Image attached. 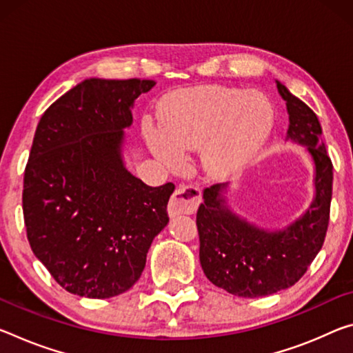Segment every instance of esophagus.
I'll use <instances>...</instances> for the list:
<instances>
[{
	"label": "esophagus",
	"instance_id": "1",
	"mask_svg": "<svg viewBox=\"0 0 353 353\" xmlns=\"http://www.w3.org/2000/svg\"><path fill=\"white\" fill-rule=\"evenodd\" d=\"M201 204V192L194 185H181L171 196L168 212L171 216L181 214H194Z\"/></svg>",
	"mask_w": 353,
	"mask_h": 353
}]
</instances>
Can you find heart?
Wrapping results in <instances>:
<instances>
[{"instance_id": "heart-1", "label": "heart", "mask_w": 353, "mask_h": 353, "mask_svg": "<svg viewBox=\"0 0 353 353\" xmlns=\"http://www.w3.org/2000/svg\"><path fill=\"white\" fill-rule=\"evenodd\" d=\"M275 124V111L264 94L228 86L183 89L168 97L161 127L146 125L148 144L168 166L182 152L199 149L201 166L212 179L243 171L264 148Z\"/></svg>"}]
</instances>
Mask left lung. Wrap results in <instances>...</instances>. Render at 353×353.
I'll return each mask as SVG.
<instances>
[{"label": "left lung", "instance_id": "8db88e82", "mask_svg": "<svg viewBox=\"0 0 353 353\" xmlns=\"http://www.w3.org/2000/svg\"><path fill=\"white\" fill-rule=\"evenodd\" d=\"M289 113L288 137L303 144L316 165V198L306 214L284 231H265L225 205L221 190H204L196 214L201 267L215 286L239 297H262L294 286L321 251L332 203L333 163L322 143V127L310 106L276 81Z\"/></svg>", "mask_w": 353, "mask_h": 353}]
</instances>
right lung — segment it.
Returning a JSON list of instances; mask_svg holds the SVG:
<instances>
[{
    "instance_id": "obj_1",
    "label": "right lung",
    "mask_w": 353,
    "mask_h": 353,
    "mask_svg": "<svg viewBox=\"0 0 353 353\" xmlns=\"http://www.w3.org/2000/svg\"><path fill=\"white\" fill-rule=\"evenodd\" d=\"M152 80L89 78L39 121L23 177L32 253L67 292L110 299L130 289L170 216L174 183L149 187L122 163L132 105Z\"/></svg>"
}]
</instances>
